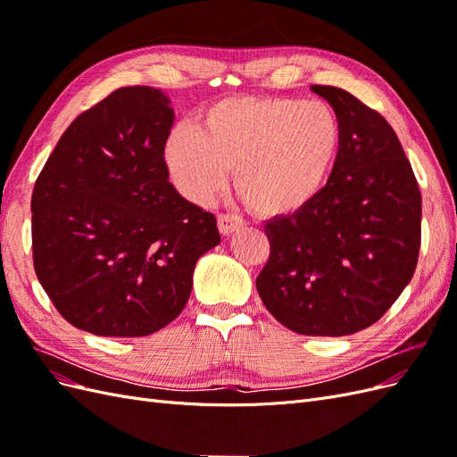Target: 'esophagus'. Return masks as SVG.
Segmentation results:
<instances>
[{
	"label": "esophagus",
	"mask_w": 457,
	"mask_h": 457,
	"mask_svg": "<svg viewBox=\"0 0 457 457\" xmlns=\"http://www.w3.org/2000/svg\"><path fill=\"white\" fill-rule=\"evenodd\" d=\"M217 227H219V232L223 234V237H228V234L237 232L244 227V220L237 215H230V213H219L217 215Z\"/></svg>",
	"instance_id": "esophagus-1"
}]
</instances>
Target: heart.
Masks as SVG:
<instances>
[{
    "label": "heart",
    "mask_w": 457,
    "mask_h": 457,
    "mask_svg": "<svg viewBox=\"0 0 457 457\" xmlns=\"http://www.w3.org/2000/svg\"><path fill=\"white\" fill-rule=\"evenodd\" d=\"M341 145L339 116L322 101L228 96L204 110L198 129L173 128L163 160L190 202H210L234 168V187L255 213L284 217L322 195Z\"/></svg>",
    "instance_id": "1"
}]
</instances>
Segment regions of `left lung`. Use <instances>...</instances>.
Here are the masks:
<instances>
[{
    "label": "left lung",
    "mask_w": 457,
    "mask_h": 457,
    "mask_svg": "<svg viewBox=\"0 0 457 457\" xmlns=\"http://www.w3.org/2000/svg\"><path fill=\"white\" fill-rule=\"evenodd\" d=\"M311 89L339 116L341 154L320 196L265 225L270 255L255 286L295 334L339 337L376 324L411 280L421 192L389 121L349 91Z\"/></svg>",
    "instance_id": "8db88e82"
}]
</instances>
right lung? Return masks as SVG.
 I'll list each match as a JSON object with an SVG mask.
<instances>
[{
	"mask_svg": "<svg viewBox=\"0 0 457 457\" xmlns=\"http://www.w3.org/2000/svg\"><path fill=\"white\" fill-rule=\"evenodd\" d=\"M170 96L120 87L62 133L32 192L36 276L66 322L143 337L181 314L215 215L168 181Z\"/></svg>",
	"mask_w": 457,
	"mask_h": 457,
	"instance_id": "right-lung-1",
	"label": "right lung"
}]
</instances>
